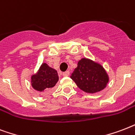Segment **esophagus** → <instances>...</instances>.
<instances>
[{
	"label": "esophagus",
	"mask_w": 135,
	"mask_h": 135,
	"mask_svg": "<svg viewBox=\"0 0 135 135\" xmlns=\"http://www.w3.org/2000/svg\"><path fill=\"white\" fill-rule=\"evenodd\" d=\"M70 75V72L69 71H65L64 73H62V76L63 77H68Z\"/></svg>",
	"instance_id": "esophagus-1"
}]
</instances>
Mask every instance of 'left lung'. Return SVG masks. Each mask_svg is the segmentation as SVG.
<instances>
[{
    "mask_svg": "<svg viewBox=\"0 0 135 135\" xmlns=\"http://www.w3.org/2000/svg\"><path fill=\"white\" fill-rule=\"evenodd\" d=\"M70 78L80 89L86 93L99 92L105 88L109 77L101 64L84 58L77 62V67Z\"/></svg>",
    "mask_w": 135,
    "mask_h": 135,
    "instance_id": "1",
    "label": "left lung"
}]
</instances>
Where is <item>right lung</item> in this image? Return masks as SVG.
Listing matches in <instances>:
<instances>
[{"label":"right lung","instance_id":"add662e5","mask_svg":"<svg viewBox=\"0 0 135 135\" xmlns=\"http://www.w3.org/2000/svg\"><path fill=\"white\" fill-rule=\"evenodd\" d=\"M58 79L57 71L44 62L38 72L31 77V83L35 90L44 92L53 88L58 82Z\"/></svg>","mask_w":135,"mask_h":135}]
</instances>
